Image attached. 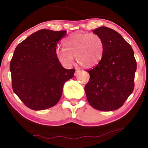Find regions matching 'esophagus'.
Segmentation results:
<instances>
[{"mask_svg":"<svg viewBox=\"0 0 148 148\" xmlns=\"http://www.w3.org/2000/svg\"><path fill=\"white\" fill-rule=\"evenodd\" d=\"M80 73V70H79V69H76V71H75V76H77V75L79 73Z\"/></svg>","mask_w":148,"mask_h":148,"instance_id":"34e87169","label":"esophagus"}]
</instances>
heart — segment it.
<instances>
[{
    "label": "heart",
    "mask_w": 148,
    "mask_h": 148,
    "mask_svg": "<svg viewBox=\"0 0 148 148\" xmlns=\"http://www.w3.org/2000/svg\"><path fill=\"white\" fill-rule=\"evenodd\" d=\"M64 49L57 48L56 57L64 66L69 67L75 57L77 63L84 68H91L98 64L104 51L102 38L96 34L75 32L64 40Z\"/></svg>",
    "instance_id": "b5f03b06"
}]
</instances>
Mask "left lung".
Instances as JSON below:
<instances>
[{
    "label": "left lung",
    "instance_id": "left-lung-1",
    "mask_svg": "<svg viewBox=\"0 0 148 148\" xmlns=\"http://www.w3.org/2000/svg\"><path fill=\"white\" fill-rule=\"evenodd\" d=\"M102 38L104 51L100 62L88 71L85 86L87 99L93 108L111 111L123 106L134 89L137 62L130 44L120 34L107 27L92 31Z\"/></svg>",
    "mask_w": 148,
    "mask_h": 148
}]
</instances>
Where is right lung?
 <instances>
[{
	"label": "right lung",
	"instance_id": "1",
	"mask_svg": "<svg viewBox=\"0 0 148 148\" xmlns=\"http://www.w3.org/2000/svg\"><path fill=\"white\" fill-rule=\"evenodd\" d=\"M66 31L40 29L16 47L10 62L13 92L28 108L42 110L55 106L66 81L75 69H66L56 57V48Z\"/></svg>",
	"mask_w": 148,
	"mask_h": 148
}]
</instances>
